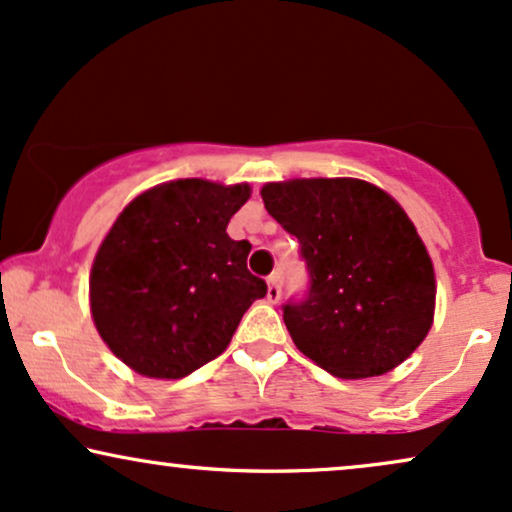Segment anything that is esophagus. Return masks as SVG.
<instances>
[{
	"label": "esophagus",
	"mask_w": 512,
	"mask_h": 512,
	"mask_svg": "<svg viewBox=\"0 0 512 512\" xmlns=\"http://www.w3.org/2000/svg\"><path fill=\"white\" fill-rule=\"evenodd\" d=\"M267 300L272 305H276L281 300V281H279V274L269 276L267 281Z\"/></svg>",
	"instance_id": "34e87169"
}]
</instances>
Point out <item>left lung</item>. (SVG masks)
Returning <instances> with one entry per match:
<instances>
[{
    "instance_id": "1",
    "label": "left lung",
    "mask_w": 512,
    "mask_h": 512,
    "mask_svg": "<svg viewBox=\"0 0 512 512\" xmlns=\"http://www.w3.org/2000/svg\"><path fill=\"white\" fill-rule=\"evenodd\" d=\"M260 193L310 269L305 303L283 307L300 353L341 379L408 360L434 324L436 276L405 209L360 178H291Z\"/></svg>"
}]
</instances>
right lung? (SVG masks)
<instances>
[{
    "label": "right lung",
    "mask_w": 512,
    "mask_h": 512,
    "mask_svg": "<svg viewBox=\"0 0 512 512\" xmlns=\"http://www.w3.org/2000/svg\"><path fill=\"white\" fill-rule=\"evenodd\" d=\"M248 183L176 178L135 195L90 269V315L123 365L181 379L224 353L240 317L267 295L248 272V240L226 226Z\"/></svg>",
    "instance_id": "obj_1"
}]
</instances>
